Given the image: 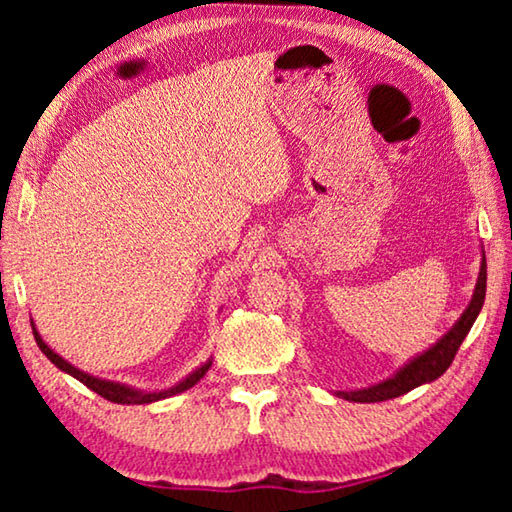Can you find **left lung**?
I'll return each instance as SVG.
<instances>
[{
	"instance_id": "obj_1",
	"label": "left lung",
	"mask_w": 512,
	"mask_h": 512,
	"mask_svg": "<svg viewBox=\"0 0 512 512\" xmlns=\"http://www.w3.org/2000/svg\"><path fill=\"white\" fill-rule=\"evenodd\" d=\"M485 291H487V261H482L480 277H478V284H475L471 305L466 307V312L461 314V319L452 326V331L447 333L443 340L436 342L429 352L417 356L415 361H410L408 366H405L403 370H398V373L394 377H389V380H384L368 389L340 391L338 396L347 398V401H354V403H380V401H389V398H398V396L408 394V391L419 387V384L436 380V377H440L447 368H450V363L454 361V356H457V352H459L461 342H464L468 331H471L473 321L480 314L482 303H485Z\"/></svg>"
}]
</instances>
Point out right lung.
<instances>
[{
  "instance_id": "1",
  "label": "right lung",
  "mask_w": 512,
  "mask_h": 512,
  "mask_svg": "<svg viewBox=\"0 0 512 512\" xmlns=\"http://www.w3.org/2000/svg\"><path fill=\"white\" fill-rule=\"evenodd\" d=\"M32 331H34V340H37L39 349L48 356V359H51V363H55V366H58L60 370H65V373H69L72 377H76V380H79V382L86 384V387H88V389H93L95 394H100L102 398H107V401H111V403H121V405H142V403H153V401H160V398H167V396L181 394V391L191 389L193 384H198V382L202 380V377H205V373L209 370V366H212V363H205V366L198 368V370H195V373L188 375L184 382H179L177 387H172V389H167V391H158V394H144V391L130 389V387H125V384L107 382V380H97V377H93V375L81 373L79 368H74L72 363H67L65 359H62V356L55 354L53 349L48 347L44 340H41V335L37 333V328H32Z\"/></svg>"
}]
</instances>
